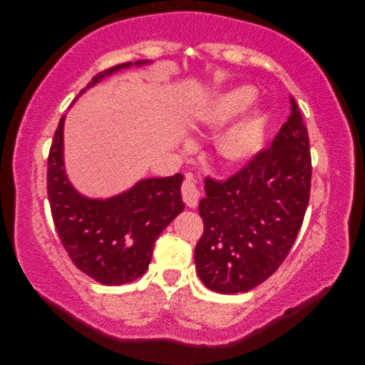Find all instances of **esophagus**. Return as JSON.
<instances>
[{"mask_svg":"<svg viewBox=\"0 0 365 365\" xmlns=\"http://www.w3.org/2000/svg\"><path fill=\"white\" fill-rule=\"evenodd\" d=\"M182 197H183V202L187 204L188 207H196L197 200L200 197V191L196 187V183L187 178V180H183L182 183Z\"/></svg>","mask_w":365,"mask_h":365,"instance_id":"obj_1","label":"esophagus"}]
</instances>
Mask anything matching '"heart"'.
<instances>
[{
  "instance_id": "b5f03b06",
  "label": "heart",
  "mask_w": 365,
  "mask_h": 365,
  "mask_svg": "<svg viewBox=\"0 0 365 365\" xmlns=\"http://www.w3.org/2000/svg\"><path fill=\"white\" fill-rule=\"evenodd\" d=\"M254 97L255 92L250 86H238L224 92L208 108L204 122L213 128L221 127L242 113L252 102ZM265 127V114L259 110H252L246 118L229 127L216 139V152H218L220 160L226 166H238L251 160L263 145Z\"/></svg>"
}]
</instances>
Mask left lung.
Returning <instances> with one entry per match:
<instances>
[{
	"label": "left lung",
	"instance_id": "8db88e82",
	"mask_svg": "<svg viewBox=\"0 0 365 365\" xmlns=\"http://www.w3.org/2000/svg\"><path fill=\"white\" fill-rule=\"evenodd\" d=\"M290 115L267 149L226 180L207 177L199 202L204 234L196 269L207 289L247 292L281 267L298 237L311 197L307 128L290 96Z\"/></svg>",
	"mask_w": 365,
	"mask_h": 365
}]
</instances>
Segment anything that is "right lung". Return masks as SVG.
<instances>
[{
    "label": "right lung",
    "mask_w": 365,
    "mask_h": 365,
    "mask_svg": "<svg viewBox=\"0 0 365 365\" xmlns=\"http://www.w3.org/2000/svg\"><path fill=\"white\" fill-rule=\"evenodd\" d=\"M130 66L119 64L97 73L86 89ZM64 119L66 115L54 131L46 170V191L61 243L75 267L97 282H133L149 267L161 232L185 208L180 195L183 175L145 178L111 199L84 197L67 180L64 170Z\"/></svg>",
    "instance_id": "add662e5"
}]
</instances>
